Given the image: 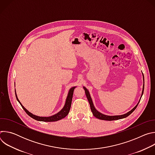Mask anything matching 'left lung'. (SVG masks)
I'll return each instance as SVG.
<instances>
[{
  "instance_id": "1",
  "label": "left lung",
  "mask_w": 155,
  "mask_h": 155,
  "mask_svg": "<svg viewBox=\"0 0 155 155\" xmlns=\"http://www.w3.org/2000/svg\"><path fill=\"white\" fill-rule=\"evenodd\" d=\"M84 89L85 90V93H86V97L88 100V101H89V103H90V107H91V112L93 114V115L98 118V119H100V120H107V121H112V120H120V119H122V118H124L127 117H128L129 115H130L132 112H133L135 109L137 108L139 103L140 102V101L139 102H138V104L136 105V106L134 108H132L130 111H129V112H127V114H124V115H118V116H108V115H105L104 114H102L101 113L99 112L97 110H96V109L95 108V107H94V105H93V101H92V99L91 98V96H90V94L89 93V91H87V90L86 89V88L85 87H83ZM143 90H144V85H143V90H142V96H141V97L142 96V94L143 93ZM141 99V98H140Z\"/></svg>"
}]
</instances>
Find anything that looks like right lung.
I'll use <instances>...</instances> for the list:
<instances>
[{
  "label": "right lung",
  "instance_id": "add662e5",
  "mask_svg": "<svg viewBox=\"0 0 155 155\" xmlns=\"http://www.w3.org/2000/svg\"><path fill=\"white\" fill-rule=\"evenodd\" d=\"M75 88V87H72L71 89L69 90L67 99H66V102L65 104V105L64 107V108L61 110V111L58 113L57 114L50 117H38L36 115H34L33 114H32L31 113H30L29 111L22 105V104H21V102H19V101L18 100L16 94V99L18 100V101L19 102V104H21L22 108L24 109L25 111L26 112V113L31 118H32L33 119L37 120V121H45V122H51V121H56L58 120H60L64 118H65L66 116H67L70 111L71 109V104H72V97H73V94H74V89Z\"/></svg>",
  "mask_w": 155,
  "mask_h": 155
}]
</instances>
